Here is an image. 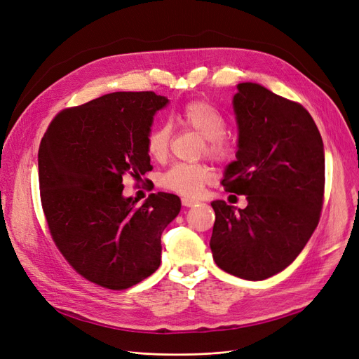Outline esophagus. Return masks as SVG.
Here are the masks:
<instances>
[{
	"label": "esophagus",
	"mask_w": 359,
	"mask_h": 359,
	"mask_svg": "<svg viewBox=\"0 0 359 359\" xmlns=\"http://www.w3.org/2000/svg\"><path fill=\"white\" fill-rule=\"evenodd\" d=\"M181 202H182V206H185V208H193V206H196L197 203H199V201L190 199V197H184Z\"/></svg>",
	"instance_id": "esophagus-1"
}]
</instances>
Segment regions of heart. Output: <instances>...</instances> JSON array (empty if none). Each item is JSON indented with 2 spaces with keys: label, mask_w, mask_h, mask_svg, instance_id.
<instances>
[{
  "label": "heart",
  "mask_w": 359,
  "mask_h": 359,
  "mask_svg": "<svg viewBox=\"0 0 359 359\" xmlns=\"http://www.w3.org/2000/svg\"><path fill=\"white\" fill-rule=\"evenodd\" d=\"M180 125L199 133L205 138L203 153L217 162H227L234 154V142L226 135L227 120L221 111L205 100H193L185 104L178 113ZM147 151L153 158L166 157L170 145V128L157 125L150 129L145 140ZM212 180V169L205 163H178L170 166L160 177L162 187L182 196H199L205 185Z\"/></svg>",
  "instance_id": "obj_1"
}]
</instances>
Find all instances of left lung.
<instances>
[{
	"instance_id": "1",
	"label": "left lung",
	"mask_w": 359,
	"mask_h": 359,
	"mask_svg": "<svg viewBox=\"0 0 359 359\" xmlns=\"http://www.w3.org/2000/svg\"><path fill=\"white\" fill-rule=\"evenodd\" d=\"M236 160L226 191L245 194L238 209L214 201L215 263L227 273L263 280L288 267L315 231L324 203L325 156L309 111L257 83L238 84Z\"/></svg>"
}]
</instances>
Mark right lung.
<instances>
[{
    "label": "right lung",
    "mask_w": 359,
    "mask_h": 359,
    "mask_svg": "<svg viewBox=\"0 0 359 359\" xmlns=\"http://www.w3.org/2000/svg\"><path fill=\"white\" fill-rule=\"evenodd\" d=\"M154 92H114L67 108L48 125L39 150L41 206L60 254L79 275L126 290L153 275L160 236L181 209L180 197L123 196V178L151 170L145 140L168 104Z\"/></svg>",
    "instance_id": "1"
}]
</instances>
